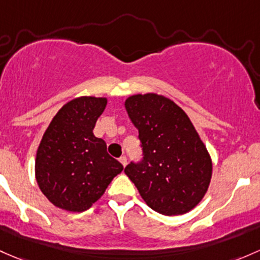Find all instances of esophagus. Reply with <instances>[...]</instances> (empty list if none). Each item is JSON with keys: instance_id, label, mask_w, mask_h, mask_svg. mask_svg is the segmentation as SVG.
<instances>
[{"instance_id": "obj_1", "label": "esophagus", "mask_w": 260, "mask_h": 260, "mask_svg": "<svg viewBox=\"0 0 260 260\" xmlns=\"http://www.w3.org/2000/svg\"><path fill=\"white\" fill-rule=\"evenodd\" d=\"M119 162L122 163L123 167H125L127 166V157H124V155H123V157L119 158Z\"/></svg>"}]
</instances>
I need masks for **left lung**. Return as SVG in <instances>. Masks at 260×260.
I'll return each instance as SVG.
<instances>
[{"mask_svg": "<svg viewBox=\"0 0 260 260\" xmlns=\"http://www.w3.org/2000/svg\"><path fill=\"white\" fill-rule=\"evenodd\" d=\"M124 107L138 129L143 158L124 173L147 206L165 215L192 210L207 193L212 159L189 117L169 98L135 94Z\"/></svg>", "mask_w": 260, "mask_h": 260, "instance_id": "1", "label": "left lung"}]
</instances>
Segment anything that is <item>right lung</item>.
Listing matches in <instances>:
<instances>
[{
	"label": "right lung",
	"mask_w": 260,
	"mask_h": 260,
	"mask_svg": "<svg viewBox=\"0 0 260 260\" xmlns=\"http://www.w3.org/2000/svg\"><path fill=\"white\" fill-rule=\"evenodd\" d=\"M105 97L75 98L57 112L36 154V180L41 192L58 208L83 212L105 193L123 166L107 153V144L93 135Z\"/></svg>",
	"instance_id": "right-lung-1"
}]
</instances>
